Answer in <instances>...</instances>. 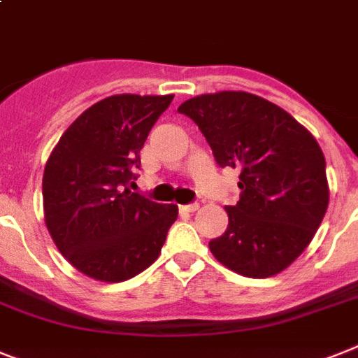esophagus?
Masks as SVG:
<instances>
[{
    "mask_svg": "<svg viewBox=\"0 0 358 358\" xmlns=\"http://www.w3.org/2000/svg\"><path fill=\"white\" fill-rule=\"evenodd\" d=\"M199 208H200L199 202H191V204L180 206V211H187V213H193V211H196Z\"/></svg>",
    "mask_w": 358,
    "mask_h": 358,
    "instance_id": "34e87169",
    "label": "esophagus"
}]
</instances>
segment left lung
Returning <instances> with one entry per match:
<instances>
[{
    "label": "left lung",
    "instance_id": "8db88e82",
    "mask_svg": "<svg viewBox=\"0 0 358 358\" xmlns=\"http://www.w3.org/2000/svg\"><path fill=\"white\" fill-rule=\"evenodd\" d=\"M204 134L219 167H237L241 199L228 228L209 241L217 261L246 278L280 274L307 248L329 204L320 145L290 113L246 92L180 104Z\"/></svg>",
    "mask_w": 358,
    "mask_h": 358
}]
</instances>
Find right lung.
I'll return each mask as SVG.
<instances>
[{
  "mask_svg": "<svg viewBox=\"0 0 358 358\" xmlns=\"http://www.w3.org/2000/svg\"><path fill=\"white\" fill-rule=\"evenodd\" d=\"M174 95H112L80 113L43 171L45 226L60 254L99 281L130 280L158 259L174 204L132 193L139 150Z\"/></svg>",
  "mask_w": 358,
  "mask_h": 358,
  "instance_id": "obj_1",
  "label": "right lung"
}]
</instances>
